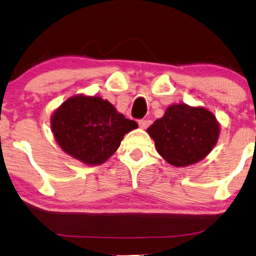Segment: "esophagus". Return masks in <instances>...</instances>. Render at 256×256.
I'll use <instances>...</instances> for the list:
<instances>
[{
  "instance_id": "34e87169",
  "label": "esophagus",
  "mask_w": 256,
  "mask_h": 256,
  "mask_svg": "<svg viewBox=\"0 0 256 256\" xmlns=\"http://www.w3.org/2000/svg\"><path fill=\"white\" fill-rule=\"evenodd\" d=\"M149 124H150V120H148V118H142V120H138V126L142 129H146Z\"/></svg>"
}]
</instances>
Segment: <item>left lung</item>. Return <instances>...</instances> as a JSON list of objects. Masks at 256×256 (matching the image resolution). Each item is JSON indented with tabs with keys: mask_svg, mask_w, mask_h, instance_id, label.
Returning <instances> with one entry per match:
<instances>
[{
	"mask_svg": "<svg viewBox=\"0 0 256 256\" xmlns=\"http://www.w3.org/2000/svg\"><path fill=\"white\" fill-rule=\"evenodd\" d=\"M157 152L171 166L185 168L204 160L219 138L220 124L204 107L174 104L146 129Z\"/></svg>",
	"mask_w": 256,
	"mask_h": 256,
	"instance_id": "obj_1",
	"label": "left lung"
}]
</instances>
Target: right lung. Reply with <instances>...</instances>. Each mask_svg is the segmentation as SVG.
I'll list each match as a JSON object with an SVG mask.
<instances>
[{
    "label": "right lung",
    "instance_id": "add662e5",
    "mask_svg": "<svg viewBox=\"0 0 256 256\" xmlns=\"http://www.w3.org/2000/svg\"><path fill=\"white\" fill-rule=\"evenodd\" d=\"M51 130L58 146L86 166H99L116 152L127 132L138 127L118 113L110 101L76 94L51 115Z\"/></svg>",
    "mask_w": 256,
    "mask_h": 256
}]
</instances>
